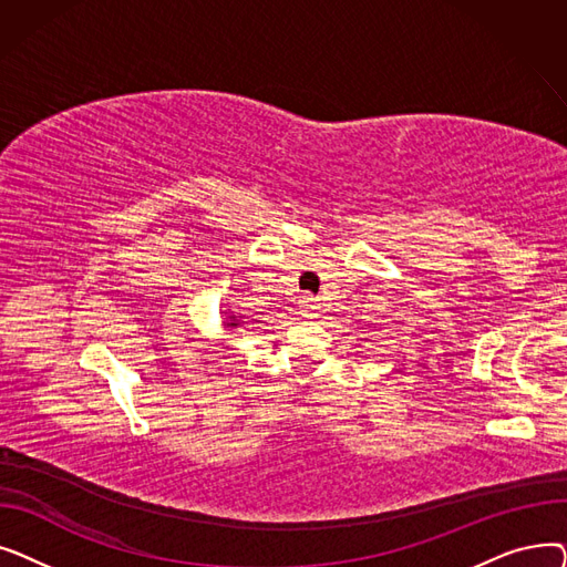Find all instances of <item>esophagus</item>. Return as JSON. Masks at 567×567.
<instances>
[{"label":"esophagus","instance_id":"1","mask_svg":"<svg viewBox=\"0 0 567 567\" xmlns=\"http://www.w3.org/2000/svg\"><path fill=\"white\" fill-rule=\"evenodd\" d=\"M299 308H301V315L303 317H317L319 312V299H315V296H303V299L299 301Z\"/></svg>","mask_w":567,"mask_h":567}]
</instances>
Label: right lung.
<instances>
[{
  "instance_id": "add662e5",
  "label": "right lung",
  "mask_w": 567,
  "mask_h": 567,
  "mask_svg": "<svg viewBox=\"0 0 567 567\" xmlns=\"http://www.w3.org/2000/svg\"><path fill=\"white\" fill-rule=\"evenodd\" d=\"M229 326H236V323H229Z\"/></svg>"
}]
</instances>
